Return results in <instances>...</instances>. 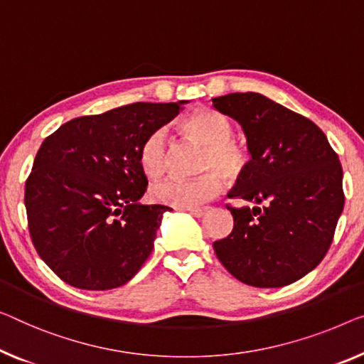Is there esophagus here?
Segmentation results:
<instances>
[{
  "mask_svg": "<svg viewBox=\"0 0 364 364\" xmlns=\"http://www.w3.org/2000/svg\"><path fill=\"white\" fill-rule=\"evenodd\" d=\"M186 210L194 217H203L205 213H208L209 208H196V209H186Z\"/></svg>",
  "mask_w": 364,
  "mask_h": 364,
  "instance_id": "obj_1",
  "label": "esophagus"
}]
</instances>
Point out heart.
<instances>
[{"instance_id": "heart-1", "label": "heart", "mask_w": 364, "mask_h": 364, "mask_svg": "<svg viewBox=\"0 0 364 364\" xmlns=\"http://www.w3.org/2000/svg\"><path fill=\"white\" fill-rule=\"evenodd\" d=\"M181 129L186 137L204 147L199 171H205L193 180L166 178L154 184L151 198L156 203L180 209H193L208 203L220 191V178L238 180L248 166L247 150L234 139L230 121L219 112L198 109L184 119ZM170 164V147L165 130L151 132L140 147V166L150 178H160Z\"/></svg>"}]
</instances>
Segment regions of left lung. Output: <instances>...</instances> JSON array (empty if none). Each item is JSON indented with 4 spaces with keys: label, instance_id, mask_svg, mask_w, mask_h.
Wrapping results in <instances>:
<instances>
[{
    "label": "left lung",
    "instance_id": "8db88e82",
    "mask_svg": "<svg viewBox=\"0 0 364 364\" xmlns=\"http://www.w3.org/2000/svg\"><path fill=\"white\" fill-rule=\"evenodd\" d=\"M240 124L252 160L229 198L262 208H227L230 235L214 242L225 269L255 287L294 283L322 262L343 210L338 155L312 121L259 93L213 97Z\"/></svg>",
    "mask_w": 364,
    "mask_h": 364
}]
</instances>
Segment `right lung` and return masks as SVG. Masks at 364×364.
I'll list each match as a JSON object with an SVG mask.
<instances>
[{
  "label": "right lung",
  "mask_w": 364,
  "mask_h": 364,
  "mask_svg": "<svg viewBox=\"0 0 364 364\" xmlns=\"http://www.w3.org/2000/svg\"><path fill=\"white\" fill-rule=\"evenodd\" d=\"M186 102L77 117L42 142L26 181L27 224L39 257L67 284L114 289L147 262L170 208L139 200L149 184L140 147Z\"/></svg>",
  "instance_id": "right-lung-1"
}]
</instances>
